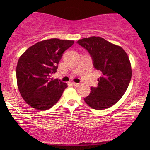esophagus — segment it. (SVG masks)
<instances>
[{
	"label": "esophagus",
	"mask_w": 150,
	"mask_h": 150,
	"mask_svg": "<svg viewBox=\"0 0 150 150\" xmlns=\"http://www.w3.org/2000/svg\"><path fill=\"white\" fill-rule=\"evenodd\" d=\"M72 85H73L74 86V87H78V86H79L80 84H79V83H74V82H73Z\"/></svg>",
	"instance_id": "obj_1"
}]
</instances>
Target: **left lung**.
<instances>
[{"mask_svg":"<svg viewBox=\"0 0 150 150\" xmlns=\"http://www.w3.org/2000/svg\"><path fill=\"white\" fill-rule=\"evenodd\" d=\"M77 43L87 49L94 67L102 74L98 79V87H91L84 100L96 110L110 107L122 98L130 82L132 67L128 54L121 46L100 37L83 38Z\"/></svg>","mask_w":150,"mask_h":150,"instance_id":"8db88e82","label":"left lung"}]
</instances>
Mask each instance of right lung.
<instances>
[{
  "label": "right lung",
  "mask_w": 150,
  "mask_h": 150,
  "mask_svg": "<svg viewBox=\"0 0 150 150\" xmlns=\"http://www.w3.org/2000/svg\"><path fill=\"white\" fill-rule=\"evenodd\" d=\"M74 41L53 38L29 47L19 58L16 67L18 88L26 103L37 110H46L60 99L66 83L53 79L63 53Z\"/></svg>",
  "instance_id": "1"
}]
</instances>
